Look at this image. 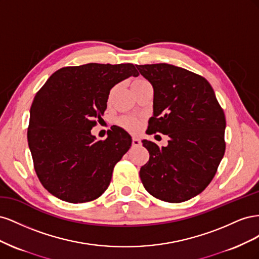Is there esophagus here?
<instances>
[{"instance_id": "1", "label": "esophagus", "mask_w": 259, "mask_h": 259, "mask_svg": "<svg viewBox=\"0 0 259 259\" xmlns=\"http://www.w3.org/2000/svg\"><path fill=\"white\" fill-rule=\"evenodd\" d=\"M132 145L134 146V147L142 146V140H140V139L137 138V137H133V139H132Z\"/></svg>"}]
</instances>
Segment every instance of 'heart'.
<instances>
[{"label":"heart","instance_id":"obj_1","mask_svg":"<svg viewBox=\"0 0 259 259\" xmlns=\"http://www.w3.org/2000/svg\"><path fill=\"white\" fill-rule=\"evenodd\" d=\"M143 81H145V80H136L134 83L143 82ZM119 123L121 126H123L124 128H126L131 132H136L139 128V122H138V120L135 119V117H131V116L122 117V119L119 121Z\"/></svg>","mask_w":259,"mask_h":259}]
</instances>
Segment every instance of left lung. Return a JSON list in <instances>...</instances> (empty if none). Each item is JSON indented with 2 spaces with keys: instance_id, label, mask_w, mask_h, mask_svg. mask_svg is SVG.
Returning a JSON list of instances; mask_svg holds the SVG:
<instances>
[{
  "instance_id": "left-lung-1",
  "label": "left lung",
  "mask_w": 259,
  "mask_h": 259,
  "mask_svg": "<svg viewBox=\"0 0 259 259\" xmlns=\"http://www.w3.org/2000/svg\"><path fill=\"white\" fill-rule=\"evenodd\" d=\"M136 67L153 88L149 134L169 137L166 147L143 140L150 156L140 168V179L156 199L190 200L208 186L224 156V110L213 88L199 74L168 64Z\"/></svg>"
}]
</instances>
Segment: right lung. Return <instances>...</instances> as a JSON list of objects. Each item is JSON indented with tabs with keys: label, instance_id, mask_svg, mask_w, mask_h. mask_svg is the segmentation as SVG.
Listing matches in <instances>:
<instances>
[{
	"label": "right lung",
	"instance_id": "1",
	"mask_svg": "<svg viewBox=\"0 0 259 259\" xmlns=\"http://www.w3.org/2000/svg\"><path fill=\"white\" fill-rule=\"evenodd\" d=\"M133 64H88L53 73L30 109L28 145L35 173L55 197L70 203L99 198L132 138L121 127L97 140L91 130L107 109L113 86L138 76Z\"/></svg>",
	"mask_w": 259,
	"mask_h": 259
}]
</instances>
